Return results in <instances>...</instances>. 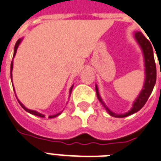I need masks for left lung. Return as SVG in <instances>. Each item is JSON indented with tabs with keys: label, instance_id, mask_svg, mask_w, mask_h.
<instances>
[{
	"label": "left lung",
	"instance_id": "1",
	"mask_svg": "<svg viewBox=\"0 0 161 161\" xmlns=\"http://www.w3.org/2000/svg\"><path fill=\"white\" fill-rule=\"evenodd\" d=\"M134 37L136 40L137 44H139L141 49L142 50V53L144 56V63H145V82L142 91L140 92L136 100L132 104V108L130 111L124 113V114H117L115 112H112L109 108L106 106L104 102L103 101L100 94L98 92V87L95 85L96 87L97 97L102 103V105L104 107L108 114L114 117H126L130 116L131 114H134L139 110H141L146 103L148 100L149 97L153 91V88L155 87V82H156V66H155V58H154V53H153V48L151 42L144 36V35L142 32H136L134 33Z\"/></svg>",
	"mask_w": 161,
	"mask_h": 161
}]
</instances>
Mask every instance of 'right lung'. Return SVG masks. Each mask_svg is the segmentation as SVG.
<instances>
[{
	"label": "right lung",
	"mask_w": 161,
	"mask_h": 161,
	"mask_svg": "<svg viewBox=\"0 0 161 161\" xmlns=\"http://www.w3.org/2000/svg\"><path fill=\"white\" fill-rule=\"evenodd\" d=\"M22 40H23V38H22V39H19V40H17L16 44H15V48H14V55H13V58L15 57V53H16L17 49H18V47H19V44L21 43ZM12 70H13V60L11 61V64H10V78H11V82H12ZM73 87H74V85H72V87H70V90H69V97H70V96H71V92H72V90H73ZM13 89H14V92H15V88H14V86H13ZM16 98H17V97H16ZM17 100H18V102H19V105L22 107V108H23L24 110H25L27 112H29V113H31V114H32V115H35V116H37V117H44V114H41V113L36 112V111H35V110H31V109H28V108H26V107H25V105H23V104H22V103L19 102V99H17ZM62 112H63V111H62ZM62 112H58V113H57V114H55V115H51V116H49V118H53V117H58V115H60L61 113H62Z\"/></svg>",
	"instance_id": "obj_1"
}]
</instances>
